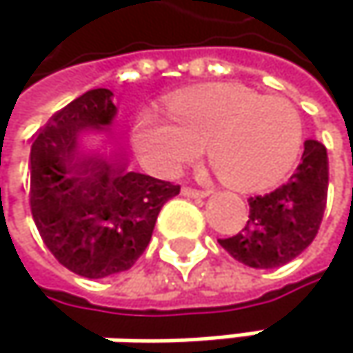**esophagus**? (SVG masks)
<instances>
[{
  "label": "esophagus",
  "instance_id": "esophagus-1",
  "mask_svg": "<svg viewBox=\"0 0 353 353\" xmlns=\"http://www.w3.org/2000/svg\"><path fill=\"white\" fill-rule=\"evenodd\" d=\"M181 196L185 198H206L210 196L208 190H194V188H181Z\"/></svg>",
  "mask_w": 353,
  "mask_h": 353
}]
</instances>
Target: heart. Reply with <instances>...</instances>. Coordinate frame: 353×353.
Masks as SVG:
<instances>
[{
    "mask_svg": "<svg viewBox=\"0 0 353 353\" xmlns=\"http://www.w3.org/2000/svg\"><path fill=\"white\" fill-rule=\"evenodd\" d=\"M159 108H143L130 128L132 149L155 176H176L204 149L223 179L235 188H268L290 174L303 147L296 108L239 83L179 92Z\"/></svg>",
    "mask_w": 353,
    "mask_h": 353,
    "instance_id": "b5f03b06",
    "label": "heart"
}]
</instances>
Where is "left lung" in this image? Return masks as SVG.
Masks as SVG:
<instances>
[{
  "instance_id": "obj_1",
  "label": "left lung",
  "mask_w": 353,
  "mask_h": 353,
  "mask_svg": "<svg viewBox=\"0 0 353 353\" xmlns=\"http://www.w3.org/2000/svg\"><path fill=\"white\" fill-rule=\"evenodd\" d=\"M327 149L305 141L296 172L270 194L249 198V221L229 239H219L237 261L249 268H280L313 243L327 204Z\"/></svg>"
}]
</instances>
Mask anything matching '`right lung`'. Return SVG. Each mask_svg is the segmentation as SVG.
<instances>
[{
    "instance_id": "obj_1",
    "label": "right lung",
    "mask_w": 353,
    "mask_h": 353,
    "mask_svg": "<svg viewBox=\"0 0 353 353\" xmlns=\"http://www.w3.org/2000/svg\"><path fill=\"white\" fill-rule=\"evenodd\" d=\"M106 88L57 112L30 149V208L50 253L83 278L134 265L179 185L132 172L110 141L118 114Z\"/></svg>"
}]
</instances>
